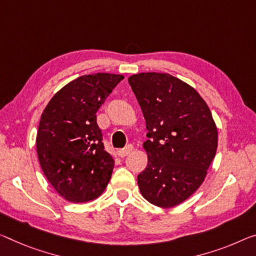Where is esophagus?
Wrapping results in <instances>:
<instances>
[{
    "instance_id": "esophagus-1",
    "label": "esophagus",
    "mask_w": 256,
    "mask_h": 256,
    "mask_svg": "<svg viewBox=\"0 0 256 256\" xmlns=\"http://www.w3.org/2000/svg\"><path fill=\"white\" fill-rule=\"evenodd\" d=\"M134 151V146L132 145H128V146H126L122 150L118 151V156H121V158H124V156H127L128 154H130V153Z\"/></svg>"
}]
</instances>
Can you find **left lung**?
<instances>
[{
	"label": "left lung",
	"mask_w": 256,
	"mask_h": 256,
	"mask_svg": "<svg viewBox=\"0 0 256 256\" xmlns=\"http://www.w3.org/2000/svg\"><path fill=\"white\" fill-rule=\"evenodd\" d=\"M140 105L148 140V166L137 176L142 196L170 208L202 186L218 148V127L196 90L168 73H138L128 78Z\"/></svg>",
	"instance_id": "obj_1"
}]
</instances>
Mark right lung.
<instances>
[{
    "label": "right lung",
    "mask_w": 256,
    "mask_h": 256,
    "mask_svg": "<svg viewBox=\"0 0 256 256\" xmlns=\"http://www.w3.org/2000/svg\"><path fill=\"white\" fill-rule=\"evenodd\" d=\"M121 74L92 73L68 82L43 110L36 152L46 180L74 204L88 202L108 186L114 160L104 150L96 113Z\"/></svg>",
    "instance_id": "1"
}]
</instances>
